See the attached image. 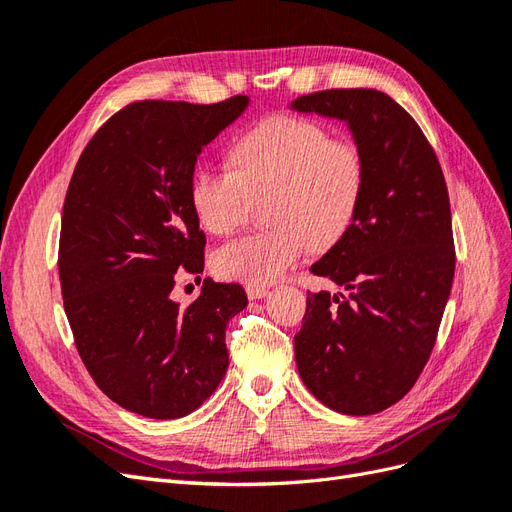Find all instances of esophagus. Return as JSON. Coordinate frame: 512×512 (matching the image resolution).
<instances>
[{"instance_id": "34e87169", "label": "esophagus", "mask_w": 512, "mask_h": 512, "mask_svg": "<svg viewBox=\"0 0 512 512\" xmlns=\"http://www.w3.org/2000/svg\"><path fill=\"white\" fill-rule=\"evenodd\" d=\"M245 292H247V297H250V299L254 301V299H262V297H267V292H269V288H267V286H256V284H247V286H245Z\"/></svg>"}]
</instances>
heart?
Masks as SVG:
<instances>
[{
    "label": "heart",
    "instance_id": "b5f03b06",
    "mask_svg": "<svg viewBox=\"0 0 512 512\" xmlns=\"http://www.w3.org/2000/svg\"><path fill=\"white\" fill-rule=\"evenodd\" d=\"M367 166L359 145L333 138L314 119L273 115L230 147V168L200 166L190 179V205L205 230L228 235L243 224L252 200H267L265 232L232 239L213 252L224 280L271 284L309 245L327 250L342 239L361 207Z\"/></svg>",
    "mask_w": 512,
    "mask_h": 512
}]
</instances>
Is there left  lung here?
Returning <instances> with one entry per match:
<instances>
[{
	"instance_id": "1",
	"label": "left lung",
	"mask_w": 512,
	"mask_h": 512,
	"mask_svg": "<svg viewBox=\"0 0 512 512\" xmlns=\"http://www.w3.org/2000/svg\"><path fill=\"white\" fill-rule=\"evenodd\" d=\"M292 111L344 121L365 158L361 207L312 265L348 290L307 292L294 359L324 406L367 416L421 376L453 288L455 245L442 168L416 121L376 89L301 96Z\"/></svg>"
}]
</instances>
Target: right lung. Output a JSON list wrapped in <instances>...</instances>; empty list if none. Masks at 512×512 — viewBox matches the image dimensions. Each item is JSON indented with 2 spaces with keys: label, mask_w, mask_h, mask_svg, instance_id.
I'll list each match as a JSON object with an SVG mask.
<instances>
[{
  "label": "right lung",
  "mask_w": 512,
  "mask_h": 512,
  "mask_svg": "<svg viewBox=\"0 0 512 512\" xmlns=\"http://www.w3.org/2000/svg\"><path fill=\"white\" fill-rule=\"evenodd\" d=\"M247 106L134 102L91 138L68 185L59 277L76 348L108 399L147 418L194 412L226 376V324L245 290L207 277L188 307L170 292L179 267H205L196 158Z\"/></svg>",
  "instance_id": "add662e5"
}]
</instances>
